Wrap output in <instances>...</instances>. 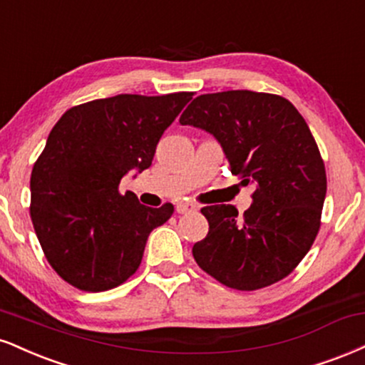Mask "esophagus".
<instances>
[{
	"label": "esophagus",
	"mask_w": 365,
	"mask_h": 365,
	"mask_svg": "<svg viewBox=\"0 0 365 365\" xmlns=\"http://www.w3.org/2000/svg\"><path fill=\"white\" fill-rule=\"evenodd\" d=\"M175 209H177L178 214H190V212H195L197 205L192 204V202H178Z\"/></svg>",
	"instance_id": "obj_1"
}]
</instances>
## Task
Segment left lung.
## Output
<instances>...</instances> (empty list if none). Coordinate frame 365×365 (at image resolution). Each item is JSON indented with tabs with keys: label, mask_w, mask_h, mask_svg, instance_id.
Returning <instances> with one entry per match:
<instances>
[{
	"label": "left lung",
	"mask_w": 365,
	"mask_h": 365,
	"mask_svg": "<svg viewBox=\"0 0 365 365\" xmlns=\"http://www.w3.org/2000/svg\"><path fill=\"white\" fill-rule=\"evenodd\" d=\"M219 140L231 173L255 183L238 219L232 205L200 210L209 232L192 248L197 265L238 291H257L299 265L322 226L327 171L318 144L284 96L250 90L200 95L180 117Z\"/></svg>",
	"instance_id": "obj_1"
}]
</instances>
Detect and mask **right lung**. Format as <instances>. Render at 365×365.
I'll list each match as a JSON object with an SVG mask.
<instances>
[{"mask_svg": "<svg viewBox=\"0 0 365 365\" xmlns=\"http://www.w3.org/2000/svg\"><path fill=\"white\" fill-rule=\"evenodd\" d=\"M192 96L100 98L69 108L52 127L30 177V217L47 262L73 287L124 284L149 232L171 217V204L146 207L118 185L127 171L151 166L158 140Z\"/></svg>", "mask_w": 365, "mask_h": 365, "instance_id": "1", "label": "right lung"}]
</instances>
